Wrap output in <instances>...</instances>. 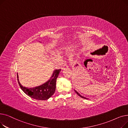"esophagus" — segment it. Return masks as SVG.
<instances>
[{
	"instance_id": "1",
	"label": "esophagus",
	"mask_w": 128,
	"mask_h": 128,
	"mask_svg": "<svg viewBox=\"0 0 128 128\" xmlns=\"http://www.w3.org/2000/svg\"><path fill=\"white\" fill-rule=\"evenodd\" d=\"M68 68V64H67L66 62H64V63H63V65L62 67L63 69H65V68Z\"/></svg>"
}]
</instances>
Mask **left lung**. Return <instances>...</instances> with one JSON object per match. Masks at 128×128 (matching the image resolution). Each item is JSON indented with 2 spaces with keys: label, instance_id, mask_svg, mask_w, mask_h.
Listing matches in <instances>:
<instances>
[{
  "label": "left lung",
  "instance_id": "8db88e82",
  "mask_svg": "<svg viewBox=\"0 0 128 128\" xmlns=\"http://www.w3.org/2000/svg\"><path fill=\"white\" fill-rule=\"evenodd\" d=\"M75 90V92L77 94L80 96V97H81V98H84V99H88V98H86V97H84V96H82V95H80V94L76 91V90Z\"/></svg>",
  "mask_w": 128,
  "mask_h": 128
}]
</instances>
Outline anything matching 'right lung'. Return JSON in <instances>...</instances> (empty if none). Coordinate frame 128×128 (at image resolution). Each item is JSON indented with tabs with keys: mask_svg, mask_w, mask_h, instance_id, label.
Masks as SVG:
<instances>
[{
	"mask_svg": "<svg viewBox=\"0 0 128 128\" xmlns=\"http://www.w3.org/2000/svg\"><path fill=\"white\" fill-rule=\"evenodd\" d=\"M60 72V69L54 70L49 80L42 85L34 88H28L22 86L17 74L18 81L20 88L30 97L37 100H46L51 98L56 91V79Z\"/></svg>",
	"mask_w": 128,
	"mask_h": 128,
	"instance_id": "add662e5",
	"label": "right lung"
}]
</instances>
